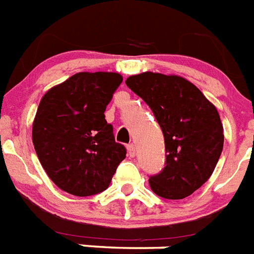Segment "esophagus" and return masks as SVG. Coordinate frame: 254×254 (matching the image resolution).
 I'll list each match as a JSON object with an SVG mask.
<instances>
[{"mask_svg":"<svg viewBox=\"0 0 254 254\" xmlns=\"http://www.w3.org/2000/svg\"><path fill=\"white\" fill-rule=\"evenodd\" d=\"M135 152H137V148H135V144H134V143L127 144V153H129V156L134 157V156H135Z\"/></svg>","mask_w":254,"mask_h":254,"instance_id":"1","label":"esophagus"}]
</instances>
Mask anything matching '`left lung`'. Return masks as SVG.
Segmentation results:
<instances>
[{
    "label": "left lung",
    "mask_w": 254,
    "mask_h": 254,
    "mask_svg": "<svg viewBox=\"0 0 254 254\" xmlns=\"http://www.w3.org/2000/svg\"><path fill=\"white\" fill-rule=\"evenodd\" d=\"M125 84L147 103L165 142V167L150 176L151 190L164 199H185L212 176L223 148V127L216 107L190 81L144 73Z\"/></svg>",
    "instance_id": "1"
}]
</instances>
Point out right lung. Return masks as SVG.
I'll use <instances>...</instances> for the list:
<instances>
[{
	"label": "right lung",
	"mask_w": 254,
	"mask_h": 254,
	"mask_svg": "<svg viewBox=\"0 0 254 254\" xmlns=\"http://www.w3.org/2000/svg\"><path fill=\"white\" fill-rule=\"evenodd\" d=\"M123 82L119 73L80 72L44 95L32 127L36 153L50 180L76 196L107 189L127 156L104 111Z\"/></svg>",
	"instance_id": "1"
}]
</instances>
